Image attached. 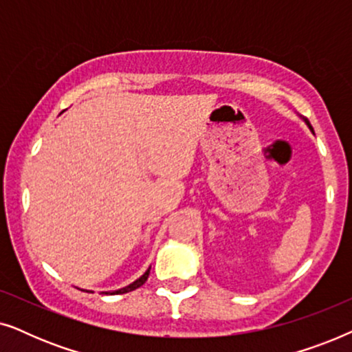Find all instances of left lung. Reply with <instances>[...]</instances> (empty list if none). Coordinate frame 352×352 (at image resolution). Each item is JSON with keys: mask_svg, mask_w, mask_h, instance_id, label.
Returning <instances> with one entry per match:
<instances>
[{"mask_svg": "<svg viewBox=\"0 0 352 352\" xmlns=\"http://www.w3.org/2000/svg\"><path fill=\"white\" fill-rule=\"evenodd\" d=\"M302 120H305V123L307 124V126H309V129H311V131H314V129H312V126H311V123H309V120H307V118H302Z\"/></svg>", "mask_w": 352, "mask_h": 352, "instance_id": "8db88e82", "label": "left lung"}]
</instances>
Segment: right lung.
I'll return each instance as SVG.
<instances>
[{"instance_id":"right-lung-1","label":"right lung","mask_w":352,"mask_h":352,"mask_svg":"<svg viewBox=\"0 0 352 352\" xmlns=\"http://www.w3.org/2000/svg\"><path fill=\"white\" fill-rule=\"evenodd\" d=\"M148 272H151V267H148L147 271L144 272L142 276L138 278V280H134L133 283H129L128 287H124V288H120V290H115V292H102V293H105V295H122V293H128V292H133V290H136V288H139V287H141V285H144V283H146L147 277H148Z\"/></svg>"}]
</instances>
